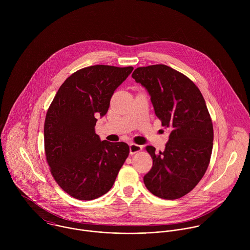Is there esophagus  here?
I'll list each match as a JSON object with an SVG mask.
<instances>
[{
  "label": "esophagus",
  "mask_w": 250,
  "mask_h": 250,
  "mask_svg": "<svg viewBox=\"0 0 250 250\" xmlns=\"http://www.w3.org/2000/svg\"><path fill=\"white\" fill-rule=\"evenodd\" d=\"M142 149H143L142 145H139V144H136V143H131L130 144V154H132V155L142 151Z\"/></svg>",
  "instance_id": "esophagus-1"
}]
</instances>
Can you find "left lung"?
<instances>
[{"mask_svg":"<svg viewBox=\"0 0 250 250\" xmlns=\"http://www.w3.org/2000/svg\"><path fill=\"white\" fill-rule=\"evenodd\" d=\"M132 77L151 96L162 125L171 130L165 150H146L153 159L143 182L154 195L177 199L204 176L211 159L214 129L205 100L187 76L165 64L139 67Z\"/></svg>","mask_w":250,"mask_h":250,"instance_id":"left-lung-1","label":"left lung"}]
</instances>
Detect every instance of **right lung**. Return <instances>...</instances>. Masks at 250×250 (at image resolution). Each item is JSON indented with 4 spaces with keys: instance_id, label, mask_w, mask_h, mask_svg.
Here are the masks:
<instances>
[{
    "instance_id": "obj_1",
    "label": "right lung",
    "mask_w": 250,
    "mask_h": 250,
    "mask_svg": "<svg viewBox=\"0 0 250 250\" xmlns=\"http://www.w3.org/2000/svg\"><path fill=\"white\" fill-rule=\"evenodd\" d=\"M134 67L93 65L73 73L58 90L44 123V147L59 186L79 200L98 198L111 188L130 149L101 141L95 133L114 90Z\"/></svg>"
}]
</instances>
